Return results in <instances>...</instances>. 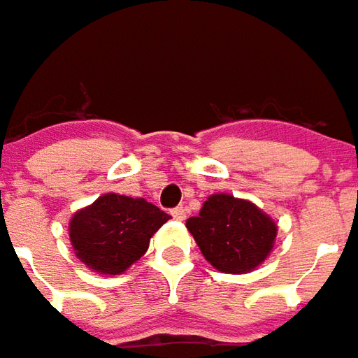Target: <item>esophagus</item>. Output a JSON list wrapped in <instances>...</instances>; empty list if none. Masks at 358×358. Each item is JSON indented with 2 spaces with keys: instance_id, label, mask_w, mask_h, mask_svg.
<instances>
[{
  "instance_id": "34e87169",
  "label": "esophagus",
  "mask_w": 358,
  "mask_h": 358,
  "mask_svg": "<svg viewBox=\"0 0 358 358\" xmlns=\"http://www.w3.org/2000/svg\"><path fill=\"white\" fill-rule=\"evenodd\" d=\"M171 215H173V220H177V222H183L185 217H187V210H185L183 206L173 208V210H171Z\"/></svg>"
}]
</instances>
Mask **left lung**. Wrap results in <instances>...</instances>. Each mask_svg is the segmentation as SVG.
Segmentation results:
<instances>
[{"label": "left lung", "mask_w": 358, "mask_h": 358, "mask_svg": "<svg viewBox=\"0 0 358 358\" xmlns=\"http://www.w3.org/2000/svg\"><path fill=\"white\" fill-rule=\"evenodd\" d=\"M187 229L202 256L224 273H248L264 264L278 235L264 210L227 192L210 194L199 215L187 220Z\"/></svg>", "instance_id": "left-lung-1"}]
</instances>
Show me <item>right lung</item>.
<instances>
[{"instance_id": "right-lung-1", "label": "right lung", "mask_w": 358, "mask_h": 358, "mask_svg": "<svg viewBox=\"0 0 358 358\" xmlns=\"http://www.w3.org/2000/svg\"><path fill=\"white\" fill-rule=\"evenodd\" d=\"M169 217L144 199L106 192L73 214L69 239L88 270L119 275L144 256L154 233Z\"/></svg>"}]
</instances>
